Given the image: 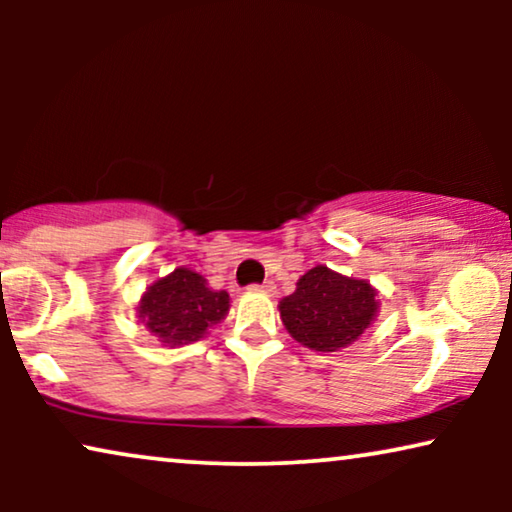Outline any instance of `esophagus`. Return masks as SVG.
Listing matches in <instances>:
<instances>
[{
    "mask_svg": "<svg viewBox=\"0 0 512 512\" xmlns=\"http://www.w3.org/2000/svg\"><path fill=\"white\" fill-rule=\"evenodd\" d=\"M251 291H261V293H268V296H272V293H275V282H263V284H254V286H249Z\"/></svg>",
    "mask_w": 512,
    "mask_h": 512,
    "instance_id": "34e87169",
    "label": "esophagus"
}]
</instances>
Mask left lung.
Instances as JSON below:
<instances>
[{
    "instance_id": "1",
    "label": "left lung",
    "mask_w": 512,
    "mask_h": 512,
    "mask_svg": "<svg viewBox=\"0 0 512 512\" xmlns=\"http://www.w3.org/2000/svg\"><path fill=\"white\" fill-rule=\"evenodd\" d=\"M380 312V293L366 279L345 277L326 265L307 270L296 291L282 298L279 317L291 338L314 352L354 345Z\"/></svg>"
}]
</instances>
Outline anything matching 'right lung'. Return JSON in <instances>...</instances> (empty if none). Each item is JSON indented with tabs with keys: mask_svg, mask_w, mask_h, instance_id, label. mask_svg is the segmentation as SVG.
<instances>
[{
	"mask_svg": "<svg viewBox=\"0 0 512 512\" xmlns=\"http://www.w3.org/2000/svg\"><path fill=\"white\" fill-rule=\"evenodd\" d=\"M230 310L226 291H214L207 279L191 268H174L146 286L137 317L165 347L198 342L209 328L221 324Z\"/></svg>",
	"mask_w": 512,
	"mask_h": 512,
	"instance_id": "obj_1",
	"label": "right lung"
}]
</instances>
